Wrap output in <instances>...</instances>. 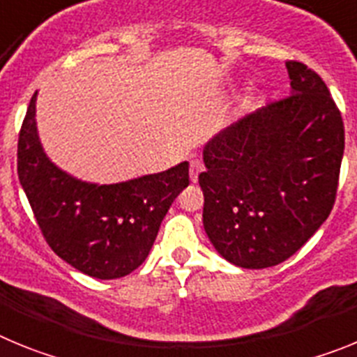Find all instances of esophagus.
Masks as SVG:
<instances>
[{"label": "esophagus", "mask_w": 357, "mask_h": 357, "mask_svg": "<svg viewBox=\"0 0 357 357\" xmlns=\"http://www.w3.org/2000/svg\"><path fill=\"white\" fill-rule=\"evenodd\" d=\"M204 172V162L200 159H193L191 164H189V176H191V181L197 182L198 181V175Z\"/></svg>", "instance_id": "1"}]
</instances>
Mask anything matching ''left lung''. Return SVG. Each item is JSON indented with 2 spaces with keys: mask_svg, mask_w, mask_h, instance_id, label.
<instances>
[{
  "mask_svg": "<svg viewBox=\"0 0 357 357\" xmlns=\"http://www.w3.org/2000/svg\"><path fill=\"white\" fill-rule=\"evenodd\" d=\"M291 94L245 116L204 148V229L229 263L268 268L320 229L338 193L345 128L326 82L288 61Z\"/></svg>",
  "mask_w": 357,
  "mask_h": 357,
  "instance_id": "8db88e82",
  "label": "left lung"
}]
</instances>
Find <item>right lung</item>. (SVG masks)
Wrapping results in <instances>:
<instances>
[{
  "label": "right lung",
  "mask_w": 357,
  "mask_h": 357,
  "mask_svg": "<svg viewBox=\"0 0 357 357\" xmlns=\"http://www.w3.org/2000/svg\"><path fill=\"white\" fill-rule=\"evenodd\" d=\"M31 96L17 141V175L44 239L61 259L96 279H119L141 266L160 222L189 184V164L121 184L77 181L48 160Z\"/></svg>",
  "instance_id": "1"
}]
</instances>
